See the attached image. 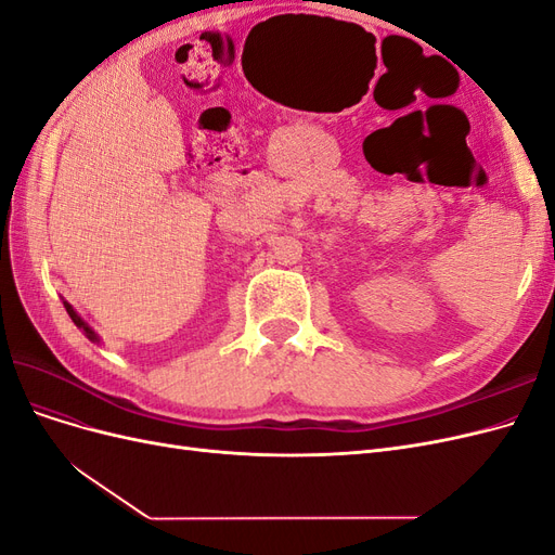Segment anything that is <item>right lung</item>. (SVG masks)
<instances>
[{
    "label": "right lung",
    "mask_w": 555,
    "mask_h": 555,
    "mask_svg": "<svg viewBox=\"0 0 555 555\" xmlns=\"http://www.w3.org/2000/svg\"><path fill=\"white\" fill-rule=\"evenodd\" d=\"M64 308H66V312H69V317L74 319V324H76V326H78L82 333H86L92 343H99V335H96V333H94V331H92V328H90L86 322H82L80 314H78V312H76V310H74L69 304H66V300H64Z\"/></svg>",
    "instance_id": "add662e5"
}]
</instances>
